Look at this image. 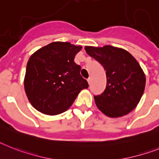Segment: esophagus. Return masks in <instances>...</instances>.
Here are the masks:
<instances>
[{
	"instance_id": "obj_1",
	"label": "esophagus",
	"mask_w": 159,
	"mask_h": 159,
	"mask_svg": "<svg viewBox=\"0 0 159 159\" xmlns=\"http://www.w3.org/2000/svg\"><path fill=\"white\" fill-rule=\"evenodd\" d=\"M87 82H88L89 85H90V84L91 83V77H89L88 79H87Z\"/></svg>"
}]
</instances>
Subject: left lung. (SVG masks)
<instances>
[{
    "instance_id": "8db88e82",
    "label": "left lung",
    "mask_w": 159,
    "mask_h": 159,
    "mask_svg": "<svg viewBox=\"0 0 159 159\" xmlns=\"http://www.w3.org/2000/svg\"><path fill=\"white\" fill-rule=\"evenodd\" d=\"M85 50L106 71V88L94 95L98 109L110 117L131 112L142 97L146 82L137 60L128 51L114 46H86Z\"/></svg>"
}]
</instances>
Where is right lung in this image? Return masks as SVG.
Returning a JSON list of instances; mask_svg holds the SVG:
<instances>
[{
    "mask_svg": "<svg viewBox=\"0 0 159 159\" xmlns=\"http://www.w3.org/2000/svg\"><path fill=\"white\" fill-rule=\"evenodd\" d=\"M81 46L55 42L37 50L28 59L24 89L35 109L48 115L65 112L77 95L88 88L74 58Z\"/></svg>",
    "mask_w": 159,
    "mask_h": 159,
    "instance_id": "1",
    "label": "right lung"
}]
</instances>
